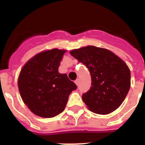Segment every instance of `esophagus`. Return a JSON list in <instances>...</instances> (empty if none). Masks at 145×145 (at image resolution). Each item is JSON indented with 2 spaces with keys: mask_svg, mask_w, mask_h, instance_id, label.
I'll list each match as a JSON object with an SVG mask.
<instances>
[{
  "mask_svg": "<svg viewBox=\"0 0 145 145\" xmlns=\"http://www.w3.org/2000/svg\"><path fill=\"white\" fill-rule=\"evenodd\" d=\"M75 83L77 85V86H78V85H79V79H78H78L76 80Z\"/></svg>",
  "mask_w": 145,
  "mask_h": 145,
  "instance_id": "34e87169",
  "label": "esophagus"
}]
</instances>
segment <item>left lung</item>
<instances>
[{
  "mask_svg": "<svg viewBox=\"0 0 145 145\" xmlns=\"http://www.w3.org/2000/svg\"><path fill=\"white\" fill-rule=\"evenodd\" d=\"M70 54L90 73L91 86L82 95L89 109L108 114L119 107L131 87V71L126 64L111 51L92 45Z\"/></svg>",
  "mask_w": 145,
  "mask_h": 145,
  "instance_id": "8db88e82",
  "label": "left lung"
}]
</instances>
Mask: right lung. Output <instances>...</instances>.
I'll list each match as a JSON object with an SVG mask.
<instances>
[{"mask_svg":"<svg viewBox=\"0 0 145 145\" xmlns=\"http://www.w3.org/2000/svg\"><path fill=\"white\" fill-rule=\"evenodd\" d=\"M66 50L55 49L40 52L21 70L18 88L22 99L34 114L52 118L64 111L70 93L77 88L58 68Z\"/></svg>","mask_w":145,"mask_h":145,"instance_id":"1","label":"right lung"}]
</instances>
